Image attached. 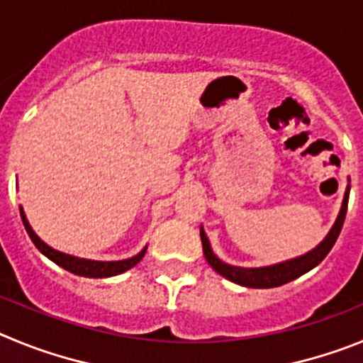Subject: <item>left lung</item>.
Wrapping results in <instances>:
<instances>
[{"instance_id": "8db88e82", "label": "left lung", "mask_w": 363, "mask_h": 363, "mask_svg": "<svg viewBox=\"0 0 363 363\" xmlns=\"http://www.w3.org/2000/svg\"><path fill=\"white\" fill-rule=\"evenodd\" d=\"M349 191H351V187L347 185L344 201H342V209H340L335 225H333L331 230L327 233L325 238H323L318 245L314 247L313 251L307 252V255L298 256V258H293V259H287V262H281V264H277V265H269V267H234V265L221 262V259L214 255L203 227H200V238H201V245H203L205 259L209 262V265L218 272V274H221V277L227 278V280L234 281V284L243 285V287H252V289H271V287H278V285L289 284V281L296 280L298 277H301V274H306V272H309L311 269L316 267V265H318L320 262L329 255V251L333 249L335 242L338 240L342 225H344L345 213H347Z\"/></svg>"}]
</instances>
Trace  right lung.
Wrapping results in <instances>:
<instances>
[{
  "label": "right lung",
  "mask_w": 363,
  "mask_h": 363,
  "mask_svg": "<svg viewBox=\"0 0 363 363\" xmlns=\"http://www.w3.org/2000/svg\"><path fill=\"white\" fill-rule=\"evenodd\" d=\"M19 214H21V220H23V225L27 229L28 236H30L32 243L38 247V251L41 255H45L49 259H52L54 264L63 267L65 271L72 272V274H78V277H85V278H108V277H116V274H121V272L129 271L130 267L140 262V259L145 256L147 247H143V251L138 252L136 256L127 259H120V262H96V259H85V258H76V256L65 255V252H60L52 247H49L43 240H40L34 230H32L30 223H28L27 216H25L23 209L19 207Z\"/></svg>",
  "instance_id": "right-lung-1"
}]
</instances>
